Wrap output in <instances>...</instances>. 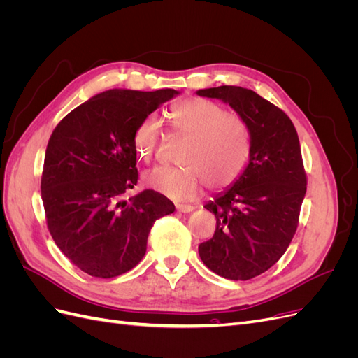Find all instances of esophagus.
<instances>
[{"mask_svg": "<svg viewBox=\"0 0 358 358\" xmlns=\"http://www.w3.org/2000/svg\"><path fill=\"white\" fill-rule=\"evenodd\" d=\"M176 209H178V212H182V213H189V212L194 210V206L192 204H180V203H178L176 204Z\"/></svg>", "mask_w": 358, "mask_h": 358, "instance_id": "obj_1", "label": "esophagus"}]
</instances>
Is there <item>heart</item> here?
<instances>
[{"mask_svg":"<svg viewBox=\"0 0 358 358\" xmlns=\"http://www.w3.org/2000/svg\"><path fill=\"white\" fill-rule=\"evenodd\" d=\"M167 119L173 133L187 138L179 158L182 167H154L143 173V183L176 201L192 200L210 183L224 188L234 183L245 171L251 157L252 138L245 119L227 112L213 101L180 100L170 107ZM162 140L159 121L146 115L133 133L136 155L150 161Z\"/></svg>","mask_w":358,"mask_h":358,"instance_id":"1","label":"heart"}]
</instances>
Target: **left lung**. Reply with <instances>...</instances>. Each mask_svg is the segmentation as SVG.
I'll list each match as a JSON object with an SVG mask.
<instances>
[{
    "label": "left lung",
    "instance_id": "1",
    "mask_svg": "<svg viewBox=\"0 0 358 358\" xmlns=\"http://www.w3.org/2000/svg\"><path fill=\"white\" fill-rule=\"evenodd\" d=\"M245 119L252 138L245 171L204 204L216 218L212 239L199 245L201 262L225 279L248 280L284 255L299 224L306 194L299 136L275 104L242 86L199 90Z\"/></svg>",
    "mask_w": 358,
    "mask_h": 358
}]
</instances>
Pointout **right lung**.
Returning a JSON list of instances; mask_svg holds the SVG:
<instances>
[{
    "instance_id": "obj_1",
    "label": "right lung",
    "mask_w": 358,
    "mask_h": 358,
    "mask_svg": "<svg viewBox=\"0 0 358 358\" xmlns=\"http://www.w3.org/2000/svg\"><path fill=\"white\" fill-rule=\"evenodd\" d=\"M179 95L109 90L71 110L49 138L41 199L52 239L94 278L136 267L150 229L175 204L154 189L124 199L137 185L133 133L138 121Z\"/></svg>"
}]
</instances>
